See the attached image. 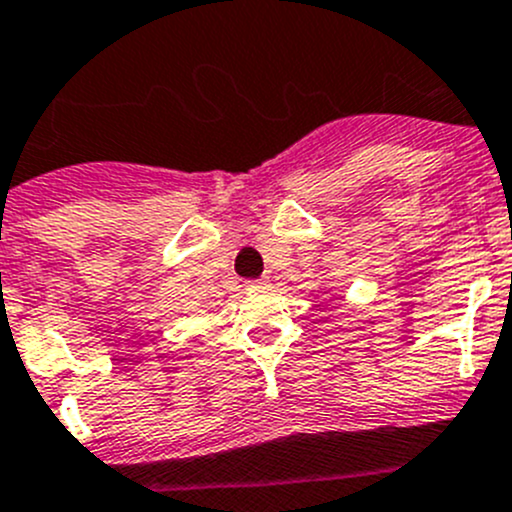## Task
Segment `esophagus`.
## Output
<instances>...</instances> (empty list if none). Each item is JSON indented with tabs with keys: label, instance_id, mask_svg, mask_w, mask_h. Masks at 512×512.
I'll return each instance as SVG.
<instances>
[{
	"label": "esophagus",
	"instance_id": "obj_1",
	"mask_svg": "<svg viewBox=\"0 0 512 512\" xmlns=\"http://www.w3.org/2000/svg\"><path fill=\"white\" fill-rule=\"evenodd\" d=\"M266 286H269V279H253V281H248L246 289L248 291H259V289H266Z\"/></svg>",
	"mask_w": 512,
	"mask_h": 512
}]
</instances>
